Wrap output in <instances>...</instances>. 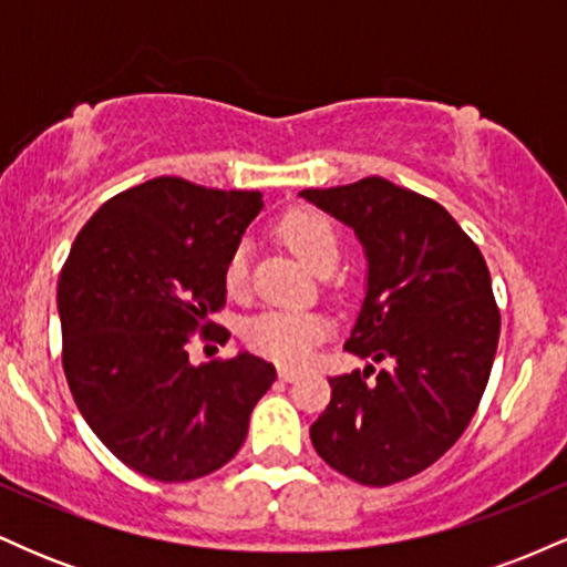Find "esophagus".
<instances>
[{
	"label": "esophagus",
	"instance_id": "34e87169",
	"mask_svg": "<svg viewBox=\"0 0 567 567\" xmlns=\"http://www.w3.org/2000/svg\"><path fill=\"white\" fill-rule=\"evenodd\" d=\"M296 379H298V370H292V368H279V381L290 383V381H296Z\"/></svg>",
	"mask_w": 567,
	"mask_h": 567
}]
</instances>
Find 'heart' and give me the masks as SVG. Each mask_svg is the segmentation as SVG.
Instances as JSON below:
<instances>
[{
  "instance_id": "1",
  "label": "heart",
  "mask_w": 567,
  "mask_h": 567,
  "mask_svg": "<svg viewBox=\"0 0 567 567\" xmlns=\"http://www.w3.org/2000/svg\"><path fill=\"white\" fill-rule=\"evenodd\" d=\"M279 237L309 269L330 271L341 256V237L333 220L320 210H290L279 220ZM224 285L231 296L247 288V245H237L224 266ZM328 336V322L315 311L303 309H264L245 322L243 338L247 347L282 365H301L317 343Z\"/></svg>"
}]
</instances>
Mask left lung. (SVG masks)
Returning <instances> with one entry per match:
<instances>
[{
	"label": "left lung",
	"mask_w": 567,
	"mask_h": 567,
	"mask_svg": "<svg viewBox=\"0 0 567 567\" xmlns=\"http://www.w3.org/2000/svg\"><path fill=\"white\" fill-rule=\"evenodd\" d=\"M301 197L365 247L368 290L347 351L386 365L328 379L311 445L354 483H402L451 451L483 400L501 333L491 271L445 207L379 175Z\"/></svg>",
	"instance_id": "1"
}]
</instances>
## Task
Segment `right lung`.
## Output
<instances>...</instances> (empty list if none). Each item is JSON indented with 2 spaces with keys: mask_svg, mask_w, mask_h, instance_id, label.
<instances>
[{
  "mask_svg": "<svg viewBox=\"0 0 567 567\" xmlns=\"http://www.w3.org/2000/svg\"><path fill=\"white\" fill-rule=\"evenodd\" d=\"M261 207V192L162 175L103 202L61 269L63 373L76 408L122 464L159 483L229 464L277 379L247 351L188 362L194 333L229 341L210 315L226 303V258Z\"/></svg>",
  "mask_w": 567,
  "mask_h": 567,
  "instance_id": "right-lung-1",
  "label": "right lung"
}]
</instances>
